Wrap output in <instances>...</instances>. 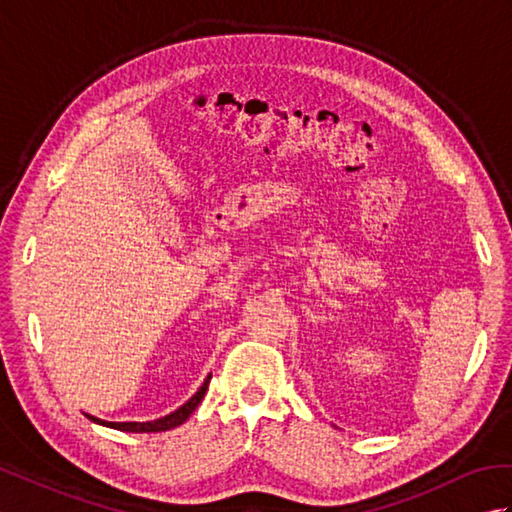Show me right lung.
<instances>
[{
  "label": "right lung",
  "mask_w": 512,
  "mask_h": 512,
  "mask_svg": "<svg viewBox=\"0 0 512 512\" xmlns=\"http://www.w3.org/2000/svg\"><path fill=\"white\" fill-rule=\"evenodd\" d=\"M209 380H211V376L204 380V385L198 391H195V396H191L180 409L169 413V416H165V418H158V420H151V422H105V420H99V418H94V416H88V413H85V416H88L92 422H99V424H103V427H112V429H118V431H132V433L169 431V429L178 427V424H182L184 420H187L191 413L195 411V407L200 405L204 394H206V389H209Z\"/></svg>",
  "instance_id": "obj_1"
}]
</instances>
